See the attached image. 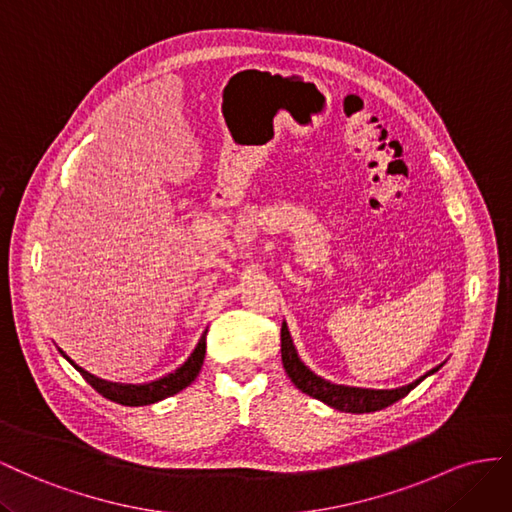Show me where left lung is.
I'll use <instances>...</instances> for the list:
<instances>
[{"label": "left lung", "instance_id": "1", "mask_svg": "<svg viewBox=\"0 0 512 512\" xmlns=\"http://www.w3.org/2000/svg\"><path fill=\"white\" fill-rule=\"evenodd\" d=\"M281 358H283V367L285 373L289 375L291 382L298 390L304 394H309L313 399H319L321 403H326L334 410L339 412H349V414H367V412H377L384 410V407L397 403L403 399L407 392L414 390L422 379L433 375L435 371H440V367L431 369L429 373L422 375L416 382L401 386V388H392V390H373V388H354V386H339V384H330L326 379L317 377L306 364L298 358V352L294 347V341L289 337L287 324L283 321L281 326Z\"/></svg>", "mask_w": 512, "mask_h": 512}]
</instances>
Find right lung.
Masks as SVG:
<instances>
[{"mask_svg":"<svg viewBox=\"0 0 512 512\" xmlns=\"http://www.w3.org/2000/svg\"><path fill=\"white\" fill-rule=\"evenodd\" d=\"M206 334L208 330L201 334V339L197 343V347L193 349V354L188 356V360L182 364V367L175 369L173 373L154 379L150 384H115V382H105V379L94 377L92 373L83 371L81 367H77L75 362H72L62 349L60 354L75 367L87 384H90L98 394L102 397L113 401V403H120V405H128V407H139V405H150L156 401H163L171 394H178L180 390H184L186 386H191L195 382V377L201 371V364L203 358H206Z\"/></svg>","mask_w":512,"mask_h":512,"instance_id":"1","label":"right lung"}]
</instances>
